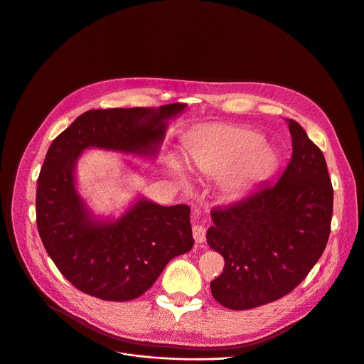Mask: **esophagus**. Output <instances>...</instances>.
<instances>
[{"instance_id":"34e87169","label":"esophagus","mask_w":364,"mask_h":364,"mask_svg":"<svg viewBox=\"0 0 364 364\" xmlns=\"http://www.w3.org/2000/svg\"><path fill=\"white\" fill-rule=\"evenodd\" d=\"M193 237H194L197 245L204 243V240H205V227L201 225V224L193 225Z\"/></svg>"}]
</instances>
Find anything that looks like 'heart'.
<instances>
[{"label":"heart","mask_w":364,"mask_h":364,"mask_svg":"<svg viewBox=\"0 0 364 364\" xmlns=\"http://www.w3.org/2000/svg\"><path fill=\"white\" fill-rule=\"evenodd\" d=\"M260 133L240 126L210 124L184 140V161L201 176H221L228 193H240L262 180L273 167L274 151Z\"/></svg>","instance_id":"b5f03b06"}]
</instances>
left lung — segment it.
I'll use <instances>...</instances> for the list:
<instances>
[{
	"label": "left lung",
	"mask_w": 364,
	"mask_h": 364,
	"mask_svg": "<svg viewBox=\"0 0 364 364\" xmlns=\"http://www.w3.org/2000/svg\"><path fill=\"white\" fill-rule=\"evenodd\" d=\"M293 153L277 181L211 210L207 245L224 257L210 283L231 310L255 309L293 291L321 257L330 235L333 186L321 150L287 119Z\"/></svg>",
	"instance_id": "1"
}]
</instances>
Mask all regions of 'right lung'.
<instances>
[{"instance_id": "obj_1", "label": "right lung", "mask_w": 364, "mask_h": 364, "mask_svg": "<svg viewBox=\"0 0 364 364\" xmlns=\"http://www.w3.org/2000/svg\"><path fill=\"white\" fill-rule=\"evenodd\" d=\"M186 104L90 109L50 146L38 177L36 211L43 245L80 291L109 301L140 297L167 263L191 250L190 207L139 200L115 221L94 220L74 186V166L90 147L154 156L166 119Z\"/></svg>"}]
</instances>
